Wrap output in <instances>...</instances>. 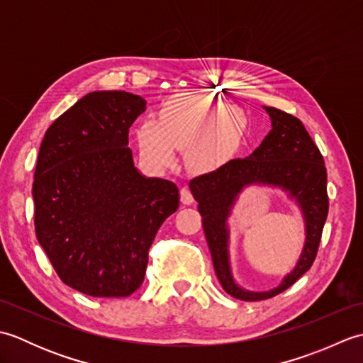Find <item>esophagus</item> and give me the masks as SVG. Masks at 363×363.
I'll return each mask as SVG.
<instances>
[{
    "label": "esophagus",
    "mask_w": 363,
    "mask_h": 363,
    "mask_svg": "<svg viewBox=\"0 0 363 363\" xmlns=\"http://www.w3.org/2000/svg\"><path fill=\"white\" fill-rule=\"evenodd\" d=\"M181 203L186 206H190L191 203H194V195H191V191L186 187L181 189Z\"/></svg>",
    "instance_id": "1"
}]
</instances>
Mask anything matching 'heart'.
Wrapping results in <instances>:
<instances>
[{"instance_id":"1","label":"heart","mask_w":363,"mask_h":363,"mask_svg":"<svg viewBox=\"0 0 363 363\" xmlns=\"http://www.w3.org/2000/svg\"><path fill=\"white\" fill-rule=\"evenodd\" d=\"M246 117L235 106L209 96H176L159 112V121L145 120L137 129V142L146 164L169 167L174 150H184L186 165L195 173L221 167L240 146Z\"/></svg>"}]
</instances>
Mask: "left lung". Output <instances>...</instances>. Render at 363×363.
<instances>
[{"instance_id":"1","label":"left lung","mask_w":363,"mask_h":363,"mask_svg":"<svg viewBox=\"0 0 363 363\" xmlns=\"http://www.w3.org/2000/svg\"><path fill=\"white\" fill-rule=\"evenodd\" d=\"M272 129L248 157L229 160L189 184L203 217V229L212 254L215 274L228 295L242 301L268 299L295 284L313 264L328 217L326 167L303 123L274 107H265ZM251 186L284 191L305 223V243L296 267L276 288L264 292L243 289L230 262L228 220L245 189Z\"/></svg>"}]
</instances>
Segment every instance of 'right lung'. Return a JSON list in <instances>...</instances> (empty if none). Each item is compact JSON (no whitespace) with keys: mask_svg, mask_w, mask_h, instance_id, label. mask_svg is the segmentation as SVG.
<instances>
[{"mask_svg":"<svg viewBox=\"0 0 363 363\" xmlns=\"http://www.w3.org/2000/svg\"><path fill=\"white\" fill-rule=\"evenodd\" d=\"M146 99L82 96L45 133L33 198L37 240L68 287L95 298L140 287L159 228L179 207L176 184L138 172L129 128Z\"/></svg>","mask_w":363,"mask_h":363,"instance_id":"obj_1","label":"right lung"}]
</instances>
